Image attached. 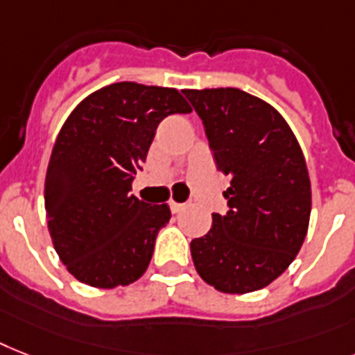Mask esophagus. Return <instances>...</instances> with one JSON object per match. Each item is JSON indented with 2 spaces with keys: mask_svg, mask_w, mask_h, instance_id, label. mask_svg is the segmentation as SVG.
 Returning <instances> with one entry per match:
<instances>
[{
  "mask_svg": "<svg viewBox=\"0 0 355 355\" xmlns=\"http://www.w3.org/2000/svg\"><path fill=\"white\" fill-rule=\"evenodd\" d=\"M169 207H171L173 213H180L184 207H186V204H180V202H175V200H171V202H169Z\"/></svg>",
  "mask_w": 355,
  "mask_h": 355,
  "instance_id": "obj_1",
  "label": "esophagus"
}]
</instances>
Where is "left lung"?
<instances>
[{
    "mask_svg": "<svg viewBox=\"0 0 355 355\" xmlns=\"http://www.w3.org/2000/svg\"><path fill=\"white\" fill-rule=\"evenodd\" d=\"M218 171L232 177L226 215L191 241L198 275L224 293L268 286L301 250L312 211L306 162L286 120L241 89H184Z\"/></svg>",
    "mask_w": 355,
    "mask_h": 355,
    "instance_id": "obj_1",
    "label": "left lung"
}]
</instances>
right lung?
<instances>
[{
  "label": "right lung",
  "mask_w": 355,
  "mask_h": 355,
  "mask_svg": "<svg viewBox=\"0 0 355 355\" xmlns=\"http://www.w3.org/2000/svg\"><path fill=\"white\" fill-rule=\"evenodd\" d=\"M191 112L177 89L111 83L78 103L58 132L45 177L54 250L80 282L128 286L144 275L168 204L131 195L164 118Z\"/></svg>",
  "instance_id": "add662e5"
}]
</instances>
